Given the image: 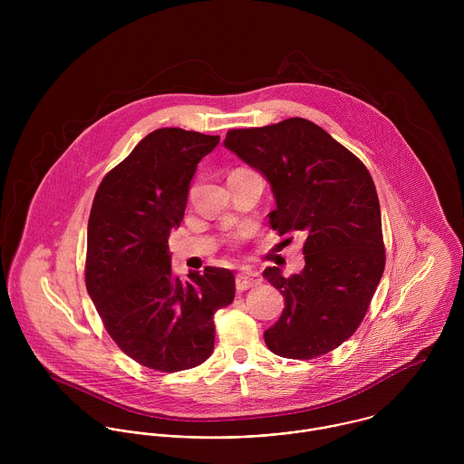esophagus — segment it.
<instances>
[{
	"mask_svg": "<svg viewBox=\"0 0 464 464\" xmlns=\"http://www.w3.org/2000/svg\"><path fill=\"white\" fill-rule=\"evenodd\" d=\"M263 280V276L259 275V271L252 269V267H243L237 275H236V287L237 291H246L250 287L259 285Z\"/></svg>",
	"mask_w": 464,
	"mask_h": 464,
	"instance_id": "34e87169",
	"label": "esophagus"
}]
</instances>
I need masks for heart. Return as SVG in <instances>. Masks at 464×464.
Returning <instances> with one entry per match:
<instances>
[{"instance_id":"1","label":"heart","mask_w":464,"mask_h":464,"mask_svg":"<svg viewBox=\"0 0 464 464\" xmlns=\"http://www.w3.org/2000/svg\"><path fill=\"white\" fill-rule=\"evenodd\" d=\"M246 237V230L245 228H241V230H236V232H232L228 237H227V241L230 243V245H237L241 239H245Z\"/></svg>"}]
</instances>
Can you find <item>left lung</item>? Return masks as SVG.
<instances>
[{
    "instance_id": "1",
    "label": "left lung",
    "mask_w": 464,
    "mask_h": 464,
    "mask_svg": "<svg viewBox=\"0 0 464 464\" xmlns=\"http://www.w3.org/2000/svg\"><path fill=\"white\" fill-rule=\"evenodd\" d=\"M225 146L271 184L278 236L305 237V266L265 278L284 296L266 346L287 359H314L344 343L364 320L386 266L381 205L366 166L304 118L261 129H234Z\"/></svg>"
}]
</instances>
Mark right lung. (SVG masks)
<instances>
[{
  "label": "right lung",
  "mask_w": 464,
  "mask_h": 464,
  "mask_svg": "<svg viewBox=\"0 0 464 464\" xmlns=\"http://www.w3.org/2000/svg\"><path fill=\"white\" fill-rule=\"evenodd\" d=\"M219 135L159 129L102 180L87 225L85 285L105 331L135 362L182 372L214 350V314L234 302L230 269L180 280L169 232L184 219L191 179Z\"/></svg>",
  "instance_id": "obj_1"
}]
</instances>
